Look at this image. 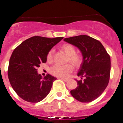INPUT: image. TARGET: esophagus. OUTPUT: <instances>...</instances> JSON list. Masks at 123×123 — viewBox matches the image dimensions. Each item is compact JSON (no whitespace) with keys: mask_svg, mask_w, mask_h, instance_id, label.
I'll return each instance as SVG.
<instances>
[{"mask_svg":"<svg viewBox=\"0 0 123 123\" xmlns=\"http://www.w3.org/2000/svg\"><path fill=\"white\" fill-rule=\"evenodd\" d=\"M60 79H62V80H63V81H65V82H67V81H68V79H66V78H60Z\"/></svg>","mask_w":123,"mask_h":123,"instance_id":"1","label":"esophagus"}]
</instances>
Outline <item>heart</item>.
Segmentation results:
<instances>
[{
    "mask_svg": "<svg viewBox=\"0 0 123 123\" xmlns=\"http://www.w3.org/2000/svg\"><path fill=\"white\" fill-rule=\"evenodd\" d=\"M62 49L68 55V60L75 67H78L82 62V58L79 55L76 54V49L70 44H65L62 46ZM54 54V50L49 51L47 55V60L52 61ZM73 71L72 65L67 64L65 65H56L52 67L50 69V73L52 75L58 78H67Z\"/></svg>",
    "mask_w": 123,
    "mask_h": 123,
    "instance_id": "heart-1",
    "label": "heart"
}]
</instances>
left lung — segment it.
I'll use <instances>...</instances> for the list:
<instances>
[{
  "mask_svg": "<svg viewBox=\"0 0 123 123\" xmlns=\"http://www.w3.org/2000/svg\"><path fill=\"white\" fill-rule=\"evenodd\" d=\"M64 41L76 47L82 56V62L78 73L81 79H76L78 86L71 90L70 93L79 102H92L98 98L108 86L111 69L110 56L100 41L89 36L65 38Z\"/></svg>",
  "mask_w": 123,
  "mask_h": 123,
  "instance_id": "1",
  "label": "left lung"
}]
</instances>
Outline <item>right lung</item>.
I'll list each match as a JSON object with an SVG mask.
<instances>
[{
	"label": "right lung",
	"instance_id": "1",
	"mask_svg": "<svg viewBox=\"0 0 123 123\" xmlns=\"http://www.w3.org/2000/svg\"><path fill=\"white\" fill-rule=\"evenodd\" d=\"M63 39L34 36L13 50L9 61L8 79L14 91L24 100L36 103L49 94L56 78L49 74L43 78L37 68L46 62L49 51Z\"/></svg>",
	"mask_w": 123,
	"mask_h": 123
}]
</instances>
